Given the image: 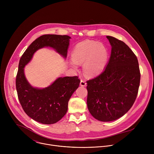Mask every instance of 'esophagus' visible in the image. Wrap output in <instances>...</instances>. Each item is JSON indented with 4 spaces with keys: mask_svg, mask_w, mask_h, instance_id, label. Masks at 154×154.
<instances>
[{
    "mask_svg": "<svg viewBox=\"0 0 154 154\" xmlns=\"http://www.w3.org/2000/svg\"><path fill=\"white\" fill-rule=\"evenodd\" d=\"M80 85L81 86H85L86 85V83L83 80H81Z\"/></svg>",
    "mask_w": 154,
    "mask_h": 154,
    "instance_id": "esophagus-1",
    "label": "esophagus"
}]
</instances>
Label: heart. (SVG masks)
<instances>
[{"label": "heart", "instance_id": "obj_1", "mask_svg": "<svg viewBox=\"0 0 154 154\" xmlns=\"http://www.w3.org/2000/svg\"><path fill=\"white\" fill-rule=\"evenodd\" d=\"M108 58L106 47L102 42L93 40L82 41L75 46L72 52V60L70 64L77 70L78 64H83L86 75L94 77L99 74L104 69Z\"/></svg>", "mask_w": 154, "mask_h": 154}]
</instances>
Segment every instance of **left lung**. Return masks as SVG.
I'll return each mask as SVG.
<instances>
[{
  "mask_svg": "<svg viewBox=\"0 0 154 154\" xmlns=\"http://www.w3.org/2000/svg\"><path fill=\"white\" fill-rule=\"evenodd\" d=\"M111 55L104 71L88 80L87 106L90 113L102 122L124 115L137 98L140 71L137 56L123 41L106 36Z\"/></svg>",
  "mask_w": 154,
  "mask_h": 154,
  "instance_id": "left-lung-1",
  "label": "left lung"
}]
</instances>
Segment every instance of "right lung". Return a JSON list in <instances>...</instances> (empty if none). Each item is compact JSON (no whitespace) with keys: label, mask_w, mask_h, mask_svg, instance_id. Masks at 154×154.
I'll list each match as a JSON object with an SVG mask.
<instances>
[{"label":"right lung","mask_w":154,"mask_h":154,"mask_svg":"<svg viewBox=\"0 0 154 154\" xmlns=\"http://www.w3.org/2000/svg\"><path fill=\"white\" fill-rule=\"evenodd\" d=\"M71 38L68 35H42L31 44L19 60L16 79L18 99L25 113L38 122L52 124L59 121L66 113L69 100L80 80L77 76L59 77L45 88H36L27 80L24 67L35 52L45 47L53 48L66 58Z\"/></svg>","instance_id":"obj_1"}]
</instances>
